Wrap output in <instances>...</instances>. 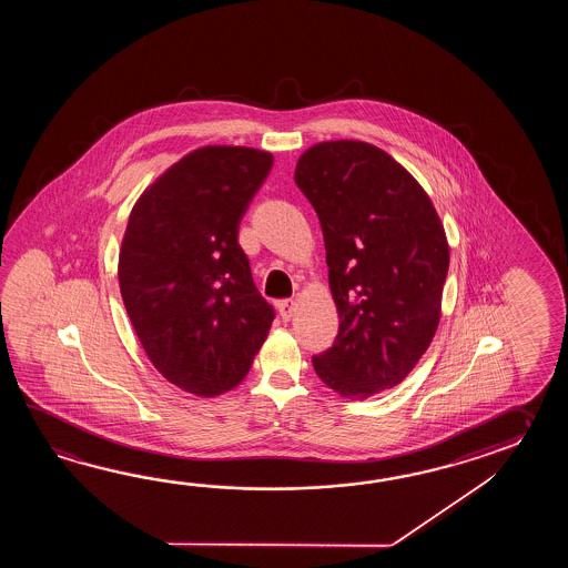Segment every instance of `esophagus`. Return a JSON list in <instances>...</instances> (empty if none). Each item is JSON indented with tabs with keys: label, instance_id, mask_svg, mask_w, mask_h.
<instances>
[{
	"label": "esophagus",
	"instance_id": "1",
	"mask_svg": "<svg viewBox=\"0 0 568 568\" xmlns=\"http://www.w3.org/2000/svg\"><path fill=\"white\" fill-rule=\"evenodd\" d=\"M278 311L280 316L284 318V321H290L292 318V314L296 311V302L294 301H280L278 302Z\"/></svg>",
	"mask_w": 568,
	"mask_h": 568
}]
</instances>
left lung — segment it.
I'll return each mask as SVG.
<instances>
[{
    "label": "left lung",
    "instance_id": "8db88e82",
    "mask_svg": "<svg viewBox=\"0 0 568 568\" xmlns=\"http://www.w3.org/2000/svg\"><path fill=\"white\" fill-rule=\"evenodd\" d=\"M294 181L325 237L338 333L314 355L343 398L396 387L433 343L443 313L448 242L433 201L408 170L359 140L314 144Z\"/></svg>",
    "mask_w": 568,
    "mask_h": 568
}]
</instances>
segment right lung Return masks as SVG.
<instances>
[{
    "label": "right lung",
    "instance_id": "right-lung-1",
    "mask_svg": "<svg viewBox=\"0 0 568 568\" xmlns=\"http://www.w3.org/2000/svg\"><path fill=\"white\" fill-rule=\"evenodd\" d=\"M272 164L245 145L193 150L140 194L121 240V298L148 359L201 398L242 384L274 321L237 242Z\"/></svg>",
    "mask_w": 568,
    "mask_h": 568
}]
</instances>
